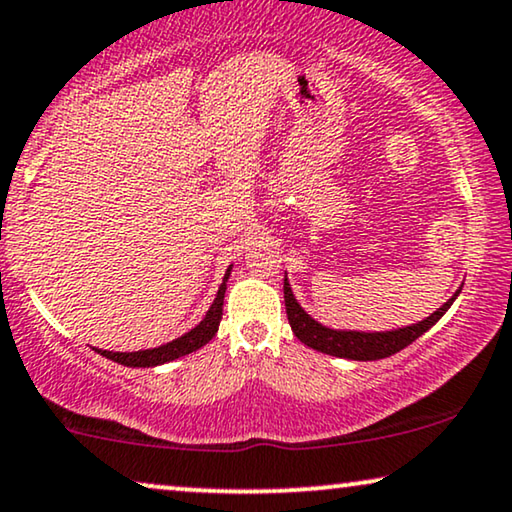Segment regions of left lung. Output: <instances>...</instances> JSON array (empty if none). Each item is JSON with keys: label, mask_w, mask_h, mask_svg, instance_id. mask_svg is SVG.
Here are the masks:
<instances>
[{"label": "left lung", "mask_w": 512, "mask_h": 512, "mask_svg": "<svg viewBox=\"0 0 512 512\" xmlns=\"http://www.w3.org/2000/svg\"><path fill=\"white\" fill-rule=\"evenodd\" d=\"M457 289L454 296L438 307L436 312L429 317L417 321V324L394 328V331H338V328H328L319 324L317 319H312L300 303L293 296L289 279L284 277V305H286V317H289L291 331L296 333L300 342H305L307 347L317 349L321 354L338 356V359H352V361H377L387 359V356L401 352L408 345H412L419 335H424L429 328L440 321V317L450 310V305L459 296Z\"/></svg>", "instance_id": "8db88e82"}]
</instances>
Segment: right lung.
Instances as JSON below:
<instances>
[{
  "label": "right lung",
  "mask_w": 512,
  "mask_h": 512,
  "mask_svg": "<svg viewBox=\"0 0 512 512\" xmlns=\"http://www.w3.org/2000/svg\"><path fill=\"white\" fill-rule=\"evenodd\" d=\"M230 270H233V265H230L226 275H223V282L219 286V291H216L214 303L209 305V310L205 317H202L200 324L181 335V338H174L172 342H167V345H160L153 349H139V352H107V349H95V352L128 368H153V366H163V363H170L174 359H179V356H186L195 352V349L205 347L207 342L214 338L216 331H219L221 314H223V296H226V282L230 277Z\"/></svg>",
  "instance_id": "obj_1"
}]
</instances>
